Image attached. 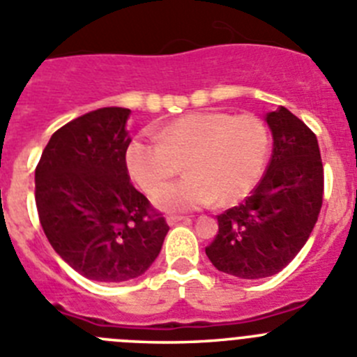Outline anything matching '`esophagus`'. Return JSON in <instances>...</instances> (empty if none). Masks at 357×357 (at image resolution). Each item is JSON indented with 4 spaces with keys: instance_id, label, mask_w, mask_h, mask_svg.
I'll return each instance as SVG.
<instances>
[{
    "instance_id": "obj_1",
    "label": "esophagus",
    "mask_w": 357,
    "mask_h": 357,
    "mask_svg": "<svg viewBox=\"0 0 357 357\" xmlns=\"http://www.w3.org/2000/svg\"><path fill=\"white\" fill-rule=\"evenodd\" d=\"M188 216H181V215H171L167 216V224L169 225H176L178 222H188Z\"/></svg>"
}]
</instances>
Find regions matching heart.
<instances>
[{"mask_svg": "<svg viewBox=\"0 0 357 357\" xmlns=\"http://www.w3.org/2000/svg\"><path fill=\"white\" fill-rule=\"evenodd\" d=\"M156 139L135 137L125 151L133 183L153 194L185 165L188 174L155 195L167 209L227 206L241 201L261 181L271 139L261 118L231 112H194L160 128Z\"/></svg>", "mask_w": 357, "mask_h": 357, "instance_id": "b5f03b06", "label": "heart"}]
</instances>
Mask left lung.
Wrapping results in <instances>:
<instances>
[{
  "mask_svg": "<svg viewBox=\"0 0 357 357\" xmlns=\"http://www.w3.org/2000/svg\"><path fill=\"white\" fill-rule=\"evenodd\" d=\"M273 155L252 194L218 220L206 255L218 271L243 280L273 276L308 241L324 195V167L315 133L280 105L266 116Z\"/></svg>",
  "mask_w": 357,
  "mask_h": 357,
  "instance_id": "left-lung-1",
  "label": "left lung"
}]
</instances>
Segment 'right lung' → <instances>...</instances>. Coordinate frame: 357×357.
Instances as JSON below:
<instances>
[{"instance_id":"1","label":"right lung","mask_w":357,"mask_h":357,"mask_svg":"<svg viewBox=\"0 0 357 357\" xmlns=\"http://www.w3.org/2000/svg\"><path fill=\"white\" fill-rule=\"evenodd\" d=\"M130 109L103 107L52 133L35 169L38 218L56 254L82 276L118 284L158 257L169 225L133 188L125 163Z\"/></svg>"}]
</instances>
